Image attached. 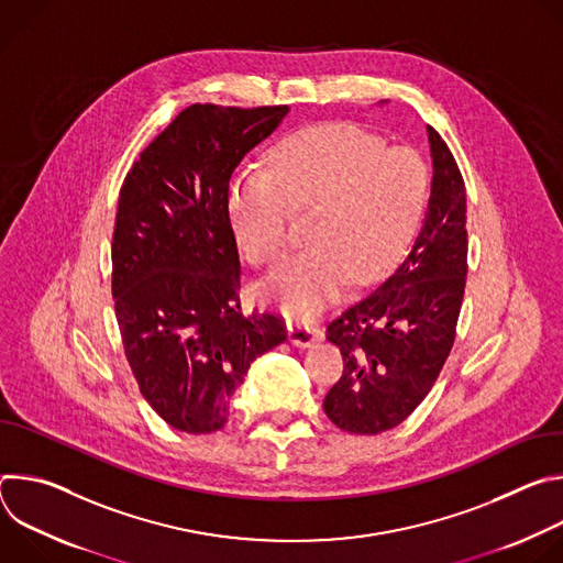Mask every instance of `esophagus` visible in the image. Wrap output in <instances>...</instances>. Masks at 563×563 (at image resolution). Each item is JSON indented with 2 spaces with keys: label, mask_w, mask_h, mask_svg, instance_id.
Instances as JSON below:
<instances>
[{
  "label": "esophagus",
  "mask_w": 563,
  "mask_h": 563,
  "mask_svg": "<svg viewBox=\"0 0 563 563\" xmlns=\"http://www.w3.org/2000/svg\"><path fill=\"white\" fill-rule=\"evenodd\" d=\"M289 341L296 347H311L318 341H323V328L316 320H294V323H289Z\"/></svg>",
  "instance_id": "esophagus-1"
}]
</instances>
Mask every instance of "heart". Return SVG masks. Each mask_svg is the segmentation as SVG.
Masks as SVG:
<instances>
[{
    "label": "heart",
    "mask_w": 563,
    "mask_h": 563,
    "mask_svg": "<svg viewBox=\"0 0 563 563\" xmlns=\"http://www.w3.org/2000/svg\"><path fill=\"white\" fill-rule=\"evenodd\" d=\"M428 194L423 159L352 124H328L280 142L269 169L247 165L227 189V216L250 261L285 250L294 209L316 207L311 245L287 256L267 291L294 313L323 309L350 283L380 278L408 250Z\"/></svg>",
    "instance_id": "heart-1"
}]
</instances>
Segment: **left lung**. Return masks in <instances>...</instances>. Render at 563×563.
<instances>
[{
    "label": "left lung",
    "instance_id": "1",
    "mask_svg": "<svg viewBox=\"0 0 563 563\" xmlns=\"http://www.w3.org/2000/svg\"><path fill=\"white\" fill-rule=\"evenodd\" d=\"M432 191L406 261L328 325L343 376L325 396L330 421L352 434L404 423L450 356L467 274L465 185L441 135L428 126Z\"/></svg>",
    "mask_w": 563,
    "mask_h": 563
}]
</instances>
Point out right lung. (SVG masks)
I'll use <instances>...</instances> for the list:
<instances>
[{
  "label": "right lung",
  "mask_w": 563,
  "mask_h": 563,
  "mask_svg": "<svg viewBox=\"0 0 563 563\" xmlns=\"http://www.w3.org/2000/svg\"><path fill=\"white\" fill-rule=\"evenodd\" d=\"M289 107L191 104L126 174L113 229V300L146 404L172 428L209 434L250 365L287 341L283 318L240 307L227 216L231 174Z\"/></svg>",
  "instance_id": "obj_1"
}]
</instances>
